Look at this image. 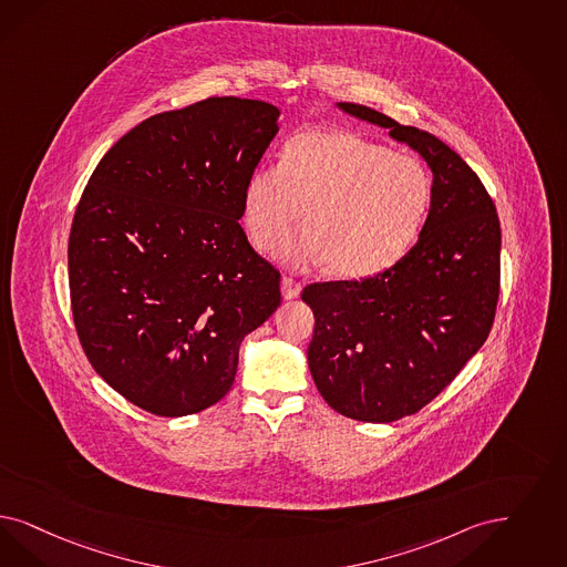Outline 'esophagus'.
Returning <instances> with one entry per match:
<instances>
[{"label": "esophagus", "mask_w": 567, "mask_h": 567, "mask_svg": "<svg viewBox=\"0 0 567 567\" xmlns=\"http://www.w3.org/2000/svg\"><path fill=\"white\" fill-rule=\"evenodd\" d=\"M299 293H301V282H297L291 276H282V297L295 299Z\"/></svg>", "instance_id": "obj_1"}]
</instances>
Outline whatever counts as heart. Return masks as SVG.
<instances>
[{
  "instance_id": "obj_1",
  "label": "heart",
  "mask_w": 567,
  "mask_h": 567,
  "mask_svg": "<svg viewBox=\"0 0 567 567\" xmlns=\"http://www.w3.org/2000/svg\"><path fill=\"white\" fill-rule=\"evenodd\" d=\"M431 203L433 177L416 156L352 132H308L285 144L278 165L247 177L243 221L255 249L270 254L301 213L307 224L284 237L278 257L367 278L411 251Z\"/></svg>"
}]
</instances>
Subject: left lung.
Segmentation results:
<instances>
[{
	"label": "left lung",
	"mask_w": 567,
	"mask_h": 567,
	"mask_svg": "<svg viewBox=\"0 0 567 567\" xmlns=\"http://www.w3.org/2000/svg\"><path fill=\"white\" fill-rule=\"evenodd\" d=\"M423 156L433 203L416 245L390 270L312 282L308 364L332 411L391 423L427 406L484 346L501 293V221L482 179L430 132L339 102Z\"/></svg>",
	"instance_id": "left-lung-1"
}]
</instances>
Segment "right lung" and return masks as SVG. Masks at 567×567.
Returning a JSON list of instances; mask_svg holds the SVG:
<instances>
[{"label":"right lung","mask_w":567,"mask_h":567,"mask_svg":"<svg viewBox=\"0 0 567 567\" xmlns=\"http://www.w3.org/2000/svg\"><path fill=\"white\" fill-rule=\"evenodd\" d=\"M278 115L235 96L153 115L100 158L79 198L69 235L79 343L142 411L214 406L235 383L240 341L280 306V272L238 224Z\"/></svg>","instance_id":"add662e5"}]
</instances>
